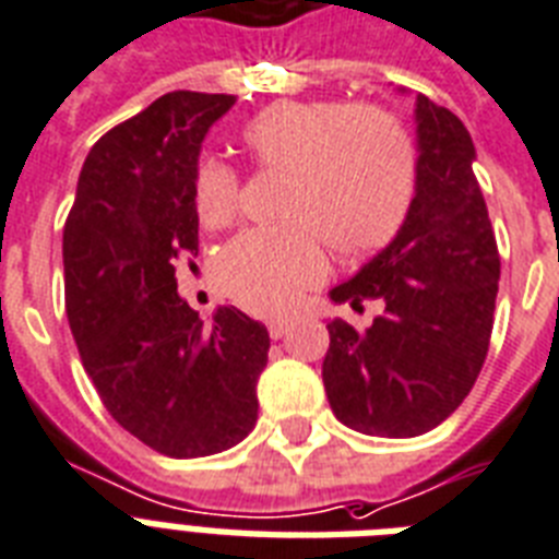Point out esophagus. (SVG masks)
<instances>
[{"mask_svg": "<svg viewBox=\"0 0 559 559\" xmlns=\"http://www.w3.org/2000/svg\"><path fill=\"white\" fill-rule=\"evenodd\" d=\"M285 332H288V320H283V317H274V320H267V334H271L274 341H280Z\"/></svg>", "mask_w": 559, "mask_h": 559, "instance_id": "34e87169", "label": "esophagus"}]
</instances>
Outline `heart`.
<instances>
[{
	"label": "heart",
	"mask_w": 559,
	"mask_h": 559,
	"mask_svg": "<svg viewBox=\"0 0 559 559\" xmlns=\"http://www.w3.org/2000/svg\"><path fill=\"white\" fill-rule=\"evenodd\" d=\"M253 164L288 173L276 227H257L227 245L218 280L259 314H283L323 276V242L341 257H369L390 245L415 195V150L406 129L381 109L343 100H280L242 129ZM195 213L227 227L239 213L242 181L230 164L195 169Z\"/></svg>",
	"instance_id": "b5f03b06"
}]
</instances>
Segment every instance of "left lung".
Wrapping results in <instances>:
<instances>
[{
  "label": "left lung",
  "instance_id": "obj_1",
  "mask_svg": "<svg viewBox=\"0 0 559 559\" xmlns=\"http://www.w3.org/2000/svg\"><path fill=\"white\" fill-rule=\"evenodd\" d=\"M415 195L399 236L334 302L383 311L357 332L329 323L323 383L346 427L413 439L439 427L467 399L488 357L499 292V251L473 176L471 132L430 97L415 100Z\"/></svg>",
  "mask_w": 559,
  "mask_h": 559
}]
</instances>
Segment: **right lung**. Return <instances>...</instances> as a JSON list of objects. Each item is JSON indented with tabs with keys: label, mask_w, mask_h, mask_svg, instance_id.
Wrapping results in <instances>:
<instances>
[{
	"label": "right lung",
	"mask_w": 559,
	"mask_h": 559,
	"mask_svg": "<svg viewBox=\"0 0 559 559\" xmlns=\"http://www.w3.org/2000/svg\"><path fill=\"white\" fill-rule=\"evenodd\" d=\"M234 95L169 92L92 146L62 227L66 314L109 415L173 459L213 456L257 424L267 329L239 308L213 320L178 297L199 253L195 169Z\"/></svg>",
	"instance_id": "obj_1"
}]
</instances>
